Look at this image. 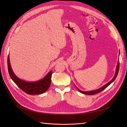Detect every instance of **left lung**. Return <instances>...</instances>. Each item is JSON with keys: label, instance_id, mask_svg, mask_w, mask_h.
Masks as SVG:
<instances>
[{"label": "left lung", "instance_id": "8db88e82", "mask_svg": "<svg viewBox=\"0 0 127 127\" xmlns=\"http://www.w3.org/2000/svg\"><path fill=\"white\" fill-rule=\"evenodd\" d=\"M120 63H119V61H118V64H117V68H116V74H115L114 77L112 78V79L110 80V81L108 83L106 84L105 85H104L103 86H102V87H101L100 88H99V89L98 90H94V91H88V92H84V91H82L81 90H80L79 89H78V88L76 86V88L78 90V91L79 92H80V93H82L83 94H86V95H94V94H97L98 93H99V92H102V91H103L105 89V88L106 87H107V86H108L109 85H110V84L112 83L114 80L116 79L117 76L118 75V72H119V67H120Z\"/></svg>", "mask_w": 127, "mask_h": 127}]
</instances>
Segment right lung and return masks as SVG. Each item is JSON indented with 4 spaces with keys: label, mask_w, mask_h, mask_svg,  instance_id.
I'll use <instances>...</instances> for the list:
<instances>
[{
    "label": "right lung",
    "mask_w": 127,
    "mask_h": 127,
    "mask_svg": "<svg viewBox=\"0 0 127 127\" xmlns=\"http://www.w3.org/2000/svg\"><path fill=\"white\" fill-rule=\"evenodd\" d=\"M8 70L10 78L17 86L26 93L30 95H38L44 93L48 90L51 82V76L52 71H50L44 77L38 81L28 82L18 78L15 75L11 68L9 56L7 59Z\"/></svg>",
    "instance_id": "add662e5"
}]
</instances>
